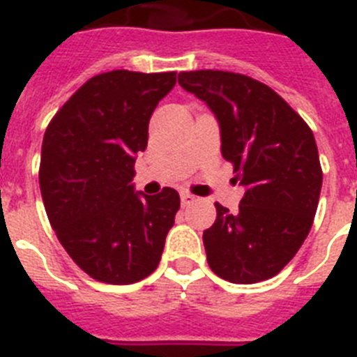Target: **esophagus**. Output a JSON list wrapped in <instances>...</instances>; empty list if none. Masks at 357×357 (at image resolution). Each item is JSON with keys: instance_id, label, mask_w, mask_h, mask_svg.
Wrapping results in <instances>:
<instances>
[{"instance_id": "1", "label": "esophagus", "mask_w": 357, "mask_h": 357, "mask_svg": "<svg viewBox=\"0 0 357 357\" xmlns=\"http://www.w3.org/2000/svg\"><path fill=\"white\" fill-rule=\"evenodd\" d=\"M181 202H182V205H184V207H188V205H191L192 202H196V196L191 195V192H182Z\"/></svg>"}]
</instances>
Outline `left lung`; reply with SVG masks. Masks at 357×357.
I'll list each match as a JSON object with an SVG mask.
<instances>
[{
	"mask_svg": "<svg viewBox=\"0 0 357 357\" xmlns=\"http://www.w3.org/2000/svg\"><path fill=\"white\" fill-rule=\"evenodd\" d=\"M178 84L215 114L231 181L246 188L237 212L215 204L204 231L208 267L230 283L269 280L312 230L322 188L312 129L273 88L244 74L181 72Z\"/></svg>",
	"mask_w": 357,
	"mask_h": 357,
	"instance_id": "obj_1",
	"label": "left lung"
}]
</instances>
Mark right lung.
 I'll return each instance as SVG.
<instances>
[{
	"mask_svg": "<svg viewBox=\"0 0 357 357\" xmlns=\"http://www.w3.org/2000/svg\"><path fill=\"white\" fill-rule=\"evenodd\" d=\"M176 72L111 70L93 76L60 107L42 142L38 182L52 230L90 278L129 285L159 266L181 196L134 192V155Z\"/></svg>",
	"mask_w": 357,
	"mask_h": 357,
	"instance_id": "add662e5",
	"label": "right lung"
}]
</instances>
